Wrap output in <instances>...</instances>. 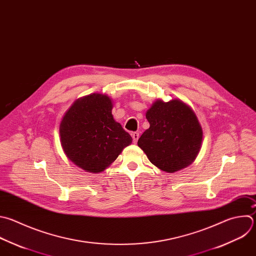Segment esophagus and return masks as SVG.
<instances>
[{
    "label": "esophagus",
    "instance_id": "esophagus-1",
    "mask_svg": "<svg viewBox=\"0 0 256 256\" xmlns=\"http://www.w3.org/2000/svg\"><path fill=\"white\" fill-rule=\"evenodd\" d=\"M132 140H134V144H136V142H138V138H140V134H138V132H132Z\"/></svg>",
    "mask_w": 256,
    "mask_h": 256
}]
</instances>
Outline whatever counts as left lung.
Returning <instances> with one entry per match:
<instances>
[{"instance_id": "8db88e82", "label": "left lung", "mask_w": 256, "mask_h": 256, "mask_svg": "<svg viewBox=\"0 0 256 256\" xmlns=\"http://www.w3.org/2000/svg\"><path fill=\"white\" fill-rule=\"evenodd\" d=\"M150 128L138 140L150 162L166 173H175L197 158L203 132L192 108L180 100H158L146 112Z\"/></svg>"}]
</instances>
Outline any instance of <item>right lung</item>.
Wrapping results in <instances>:
<instances>
[{
	"label": "right lung",
	"instance_id": "obj_1",
	"mask_svg": "<svg viewBox=\"0 0 256 256\" xmlns=\"http://www.w3.org/2000/svg\"><path fill=\"white\" fill-rule=\"evenodd\" d=\"M112 102L92 94L77 100L60 124V142L67 158L90 173H100L132 142L114 120Z\"/></svg>",
	"mask_w": 256,
	"mask_h": 256
}]
</instances>
